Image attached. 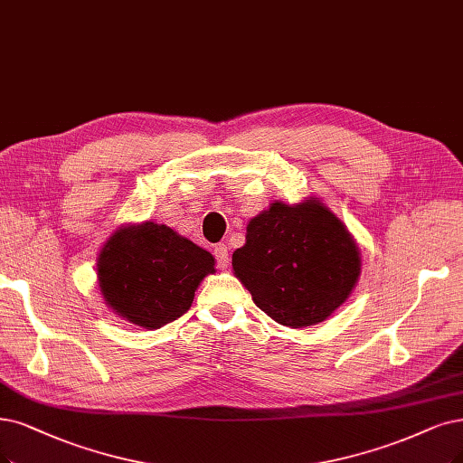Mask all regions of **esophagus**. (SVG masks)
<instances>
[{"instance_id":"obj_1","label":"esophagus","mask_w":463,"mask_h":463,"mask_svg":"<svg viewBox=\"0 0 463 463\" xmlns=\"http://www.w3.org/2000/svg\"><path fill=\"white\" fill-rule=\"evenodd\" d=\"M213 253H215L219 269H225L229 265V248H227V244H217L213 248Z\"/></svg>"}]
</instances>
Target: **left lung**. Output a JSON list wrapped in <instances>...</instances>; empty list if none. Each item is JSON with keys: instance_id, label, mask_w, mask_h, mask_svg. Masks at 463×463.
<instances>
[{"instance_id": "left-lung-1", "label": "left lung", "mask_w": 463, "mask_h": 463, "mask_svg": "<svg viewBox=\"0 0 463 463\" xmlns=\"http://www.w3.org/2000/svg\"><path fill=\"white\" fill-rule=\"evenodd\" d=\"M232 269L263 313L282 326L303 328L347 301L361 277V251L320 200L272 202L248 222Z\"/></svg>"}]
</instances>
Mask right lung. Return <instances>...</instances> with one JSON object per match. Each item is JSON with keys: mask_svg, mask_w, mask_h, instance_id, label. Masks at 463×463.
<instances>
[{"mask_svg": "<svg viewBox=\"0 0 463 463\" xmlns=\"http://www.w3.org/2000/svg\"><path fill=\"white\" fill-rule=\"evenodd\" d=\"M215 260L184 236L156 222L118 229L97 260L100 294L137 326L156 330L191 309L194 292Z\"/></svg>", "mask_w": 463, "mask_h": 463, "instance_id": "add662e5", "label": "right lung"}]
</instances>
